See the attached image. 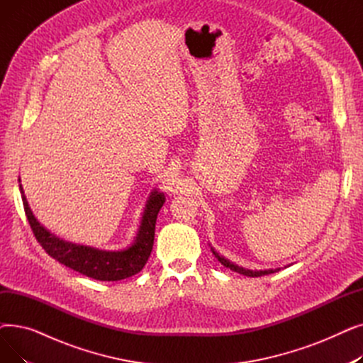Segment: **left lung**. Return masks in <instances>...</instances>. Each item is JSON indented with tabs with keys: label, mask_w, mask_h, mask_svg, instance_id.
<instances>
[{
	"label": "left lung",
	"mask_w": 363,
	"mask_h": 363,
	"mask_svg": "<svg viewBox=\"0 0 363 363\" xmlns=\"http://www.w3.org/2000/svg\"><path fill=\"white\" fill-rule=\"evenodd\" d=\"M212 252H213V255H215V257L225 266V268H230L231 271H234V272H238V274H241V275H245V277H263V275H269V274H275V272H278L279 271V268H277V269H266V271H250V269H242V268H240V266H237V264H234V263H231L230 260H226L225 257H222V256H219L213 249H212Z\"/></svg>",
	"instance_id": "1"
}]
</instances>
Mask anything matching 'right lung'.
Wrapping results in <instances>:
<instances>
[{
    "label": "right lung",
    "instance_id": "add662e5",
    "mask_svg": "<svg viewBox=\"0 0 363 363\" xmlns=\"http://www.w3.org/2000/svg\"><path fill=\"white\" fill-rule=\"evenodd\" d=\"M18 182H21V179H18ZM21 193L25 213L35 238L48 253V256L67 266V268L92 279L121 281L138 274L145 266L152 250V244H155L156 219L164 203L163 193H159L156 189L151 193L145 204V211L135 241L128 249L121 252H103L88 245L73 244L57 238L50 231H47L33 216L22 185Z\"/></svg>",
    "mask_w": 363,
    "mask_h": 363
}]
</instances>
